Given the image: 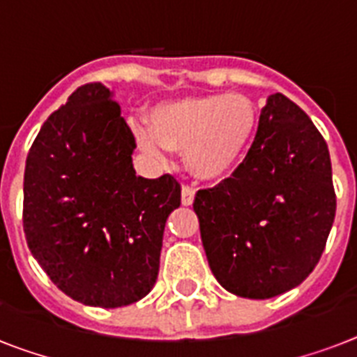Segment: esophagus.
Wrapping results in <instances>:
<instances>
[{
	"label": "esophagus",
	"mask_w": 357,
	"mask_h": 357,
	"mask_svg": "<svg viewBox=\"0 0 357 357\" xmlns=\"http://www.w3.org/2000/svg\"><path fill=\"white\" fill-rule=\"evenodd\" d=\"M195 195L196 190L192 189V187H183V189H181V204H183V206H192Z\"/></svg>",
	"instance_id": "obj_1"
}]
</instances>
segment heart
<instances>
[{
	"mask_svg": "<svg viewBox=\"0 0 357 357\" xmlns=\"http://www.w3.org/2000/svg\"><path fill=\"white\" fill-rule=\"evenodd\" d=\"M259 123L257 107L243 94L185 96L157 103L148 123L133 126L140 150L167 161L185 148V165L195 178L218 183L241 167Z\"/></svg>",
	"mask_w": 357,
	"mask_h": 357,
	"instance_id": "1",
	"label": "heart"
}]
</instances>
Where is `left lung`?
<instances>
[{
  "label": "left lung",
  "mask_w": 357,
  "mask_h": 357,
  "mask_svg": "<svg viewBox=\"0 0 357 357\" xmlns=\"http://www.w3.org/2000/svg\"><path fill=\"white\" fill-rule=\"evenodd\" d=\"M192 207L226 291L254 300L287 293L315 268L335 218L326 142L296 103L272 94L241 167L198 190Z\"/></svg>",
  "instance_id": "left-lung-1"
}]
</instances>
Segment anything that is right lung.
<instances>
[{
    "label": "right lung",
    "mask_w": 357,
    "mask_h": 357,
    "mask_svg": "<svg viewBox=\"0 0 357 357\" xmlns=\"http://www.w3.org/2000/svg\"><path fill=\"white\" fill-rule=\"evenodd\" d=\"M102 83L79 86L44 122L25 161L24 231L33 257L70 298L139 302L155 285L178 179L137 176L135 137Z\"/></svg>",
    "instance_id": "add662e5"
}]
</instances>
